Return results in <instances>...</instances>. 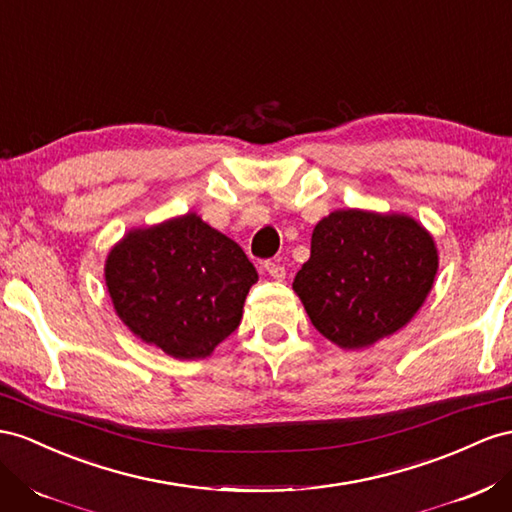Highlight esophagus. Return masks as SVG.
Returning a JSON list of instances; mask_svg holds the SVG:
<instances>
[{"label": "esophagus", "instance_id": "1", "mask_svg": "<svg viewBox=\"0 0 512 512\" xmlns=\"http://www.w3.org/2000/svg\"><path fill=\"white\" fill-rule=\"evenodd\" d=\"M265 271L271 275L273 280H284L286 278V269L284 265H280V262H273V260H265Z\"/></svg>", "mask_w": 512, "mask_h": 512}]
</instances>
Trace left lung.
<instances>
[{
  "instance_id": "obj_1",
  "label": "left lung",
  "mask_w": 512,
  "mask_h": 512,
  "mask_svg": "<svg viewBox=\"0 0 512 512\" xmlns=\"http://www.w3.org/2000/svg\"><path fill=\"white\" fill-rule=\"evenodd\" d=\"M435 273V243L418 222L349 209L316 224L293 288L327 340L362 349L411 321Z\"/></svg>"
}]
</instances>
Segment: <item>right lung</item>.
I'll return each mask as SVG.
<instances>
[{"label":"right lung","mask_w":512,"mask_h":512,"mask_svg":"<svg viewBox=\"0 0 512 512\" xmlns=\"http://www.w3.org/2000/svg\"><path fill=\"white\" fill-rule=\"evenodd\" d=\"M256 280L241 247L196 213L129 232L105 265L124 325L178 359L211 355L239 327Z\"/></svg>","instance_id":"add662e5"}]
</instances>
